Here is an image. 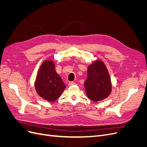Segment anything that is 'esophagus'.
Instances as JSON below:
<instances>
[{
  "label": "esophagus",
  "mask_w": 147,
  "mask_h": 147,
  "mask_svg": "<svg viewBox=\"0 0 147 147\" xmlns=\"http://www.w3.org/2000/svg\"><path fill=\"white\" fill-rule=\"evenodd\" d=\"M76 83H75V82H70L69 83V86H72V85H74V84H75Z\"/></svg>",
  "instance_id": "1"
}]
</instances>
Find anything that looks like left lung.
<instances>
[{"instance_id":"left-lung-1","label":"left lung","mask_w":147,"mask_h":147,"mask_svg":"<svg viewBox=\"0 0 147 147\" xmlns=\"http://www.w3.org/2000/svg\"><path fill=\"white\" fill-rule=\"evenodd\" d=\"M84 84L87 96L93 101L103 100L109 96L112 84L104 63L96 61L89 66L88 78Z\"/></svg>"}]
</instances>
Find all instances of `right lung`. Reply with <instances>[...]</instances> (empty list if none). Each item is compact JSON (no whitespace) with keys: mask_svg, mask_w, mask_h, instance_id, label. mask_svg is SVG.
Masks as SVG:
<instances>
[{"mask_svg":"<svg viewBox=\"0 0 147 147\" xmlns=\"http://www.w3.org/2000/svg\"><path fill=\"white\" fill-rule=\"evenodd\" d=\"M38 95L49 102H53L60 97L65 85L55 69L52 61H45L42 64L35 83Z\"/></svg>","mask_w":147,"mask_h":147,"instance_id":"1","label":"right lung"}]
</instances>
